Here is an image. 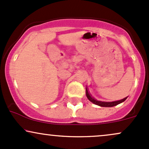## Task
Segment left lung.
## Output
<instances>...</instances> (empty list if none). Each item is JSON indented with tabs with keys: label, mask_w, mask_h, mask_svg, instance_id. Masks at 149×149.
<instances>
[{
	"label": "left lung",
	"mask_w": 149,
	"mask_h": 149,
	"mask_svg": "<svg viewBox=\"0 0 149 149\" xmlns=\"http://www.w3.org/2000/svg\"><path fill=\"white\" fill-rule=\"evenodd\" d=\"M86 97H87V98L88 100H89L90 101L92 102V103H94V104L98 105V106H101V107H113V106H117V105H118V104H120V103L124 102L125 100L127 99V97H126V98H123V99H122V100H120V101H113V102H103V101H97V100L95 99V98H93V97L91 96V94H90L89 92H88L87 88H86Z\"/></svg>",
	"instance_id": "1"
}]
</instances>
